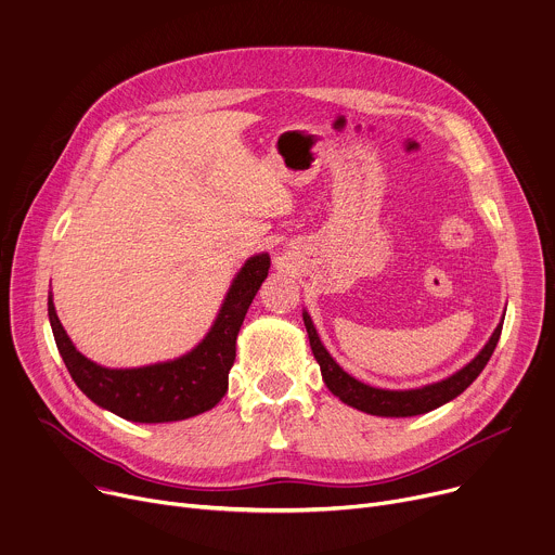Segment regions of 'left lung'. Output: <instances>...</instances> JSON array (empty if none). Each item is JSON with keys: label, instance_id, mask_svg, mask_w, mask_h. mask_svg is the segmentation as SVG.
I'll use <instances>...</instances> for the list:
<instances>
[{"label": "left lung", "instance_id": "8db88e82", "mask_svg": "<svg viewBox=\"0 0 555 555\" xmlns=\"http://www.w3.org/2000/svg\"><path fill=\"white\" fill-rule=\"evenodd\" d=\"M304 321H306V330H308V336H310L312 354H314L317 363L321 365V374H323V380H325L327 389L334 396H338L345 402V405L361 410V412L372 414V416L408 418V416L427 414V412L444 405V402L461 396L480 376V372L489 363L493 349L498 345L505 314H502L498 327L493 330V334L489 336L485 347L463 370H459L456 374H451V376H447L438 383H429V385L414 387V389H380V387H372L367 383H361L354 376H349L332 359V354L321 343V336H319L308 310H304Z\"/></svg>", "mask_w": 555, "mask_h": 555}]
</instances>
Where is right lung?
Returning <instances> with one entry per match:
<instances>
[{
	"instance_id": "right-lung-1",
	"label": "right lung",
	"mask_w": 555,
	"mask_h": 555,
	"mask_svg": "<svg viewBox=\"0 0 555 555\" xmlns=\"http://www.w3.org/2000/svg\"><path fill=\"white\" fill-rule=\"evenodd\" d=\"M268 251L249 257L232 279L221 310L204 340L188 354L155 365L111 370L86 359L60 323L53 294L48 296V319L73 380L94 405L132 423L185 421L212 410L225 396L238 330L251 298L268 279Z\"/></svg>"
}]
</instances>
